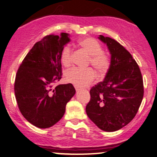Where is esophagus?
I'll list each match as a JSON object with an SVG mask.
<instances>
[{
  "instance_id": "obj_1",
  "label": "esophagus",
  "mask_w": 157,
  "mask_h": 157,
  "mask_svg": "<svg viewBox=\"0 0 157 157\" xmlns=\"http://www.w3.org/2000/svg\"><path fill=\"white\" fill-rule=\"evenodd\" d=\"M75 90H76L77 91H79V90H80V88H78V87L75 86Z\"/></svg>"
}]
</instances>
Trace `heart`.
Instances as JSON below:
<instances>
[{
	"mask_svg": "<svg viewBox=\"0 0 157 157\" xmlns=\"http://www.w3.org/2000/svg\"><path fill=\"white\" fill-rule=\"evenodd\" d=\"M77 45L81 50L90 56L88 65H91L99 77L105 75L111 66V58L104 52L102 45L96 39L85 37L79 40ZM61 63L69 67L72 63V51L69 45H66L61 54ZM96 75L92 69L72 68L66 73V79L69 82L77 87H85L94 80Z\"/></svg>",
	"mask_w": 157,
	"mask_h": 157,
	"instance_id": "obj_1",
	"label": "heart"
}]
</instances>
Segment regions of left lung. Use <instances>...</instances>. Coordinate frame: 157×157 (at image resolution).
Wrapping results in <instances>:
<instances>
[{
    "label": "left lung",
    "mask_w": 157,
    "mask_h": 157,
    "mask_svg": "<svg viewBox=\"0 0 157 157\" xmlns=\"http://www.w3.org/2000/svg\"><path fill=\"white\" fill-rule=\"evenodd\" d=\"M98 38L108 46L111 66L104 81L90 89L85 110L101 130L114 132L136 115L144 97V82L138 64L122 45L109 37Z\"/></svg>",
    "instance_id": "obj_1"
}]
</instances>
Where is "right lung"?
Instances as JSON below:
<instances>
[{
    "instance_id": "1",
    "label": "right lung",
    "mask_w": 157,
    "mask_h": 157,
    "mask_svg": "<svg viewBox=\"0 0 157 157\" xmlns=\"http://www.w3.org/2000/svg\"><path fill=\"white\" fill-rule=\"evenodd\" d=\"M70 41L69 34L49 35L37 42L25 57L16 75L14 93L26 120L39 128L53 126L64 116L75 94L72 84H53L61 80V54Z\"/></svg>"
}]
</instances>
